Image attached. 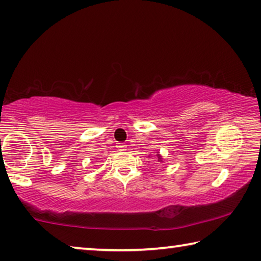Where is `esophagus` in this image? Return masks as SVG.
I'll list each match as a JSON object with an SVG mask.
<instances>
[{"label": "esophagus", "instance_id": "esophagus-1", "mask_svg": "<svg viewBox=\"0 0 261 261\" xmlns=\"http://www.w3.org/2000/svg\"><path fill=\"white\" fill-rule=\"evenodd\" d=\"M126 145L125 144H118L117 145V148L120 149V151H126Z\"/></svg>", "mask_w": 261, "mask_h": 261}]
</instances>
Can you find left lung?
Segmentation results:
<instances>
[{
  "label": "left lung",
  "mask_w": 261,
  "mask_h": 261,
  "mask_svg": "<svg viewBox=\"0 0 261 261\" xmlns=\"http://www.w3.org/2000/svg\"><path fill=\"white\" fill-rule=\"evenodd\" d=\"M156 160H158V162H163V159L161 156V154H159V152L156 153Z\"/></svg>",
  "instance_id": "obj_1"
}]
</instances>
